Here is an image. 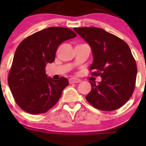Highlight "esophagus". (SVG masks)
<instances>
[{
  "mask_svg": "<svg viewBox=\"0 0 146 146\" xmlns=\"http://www.w3.org/2000/svg\"><path fill=\"white\" fill-rule=\"evenodd\" d=\"M80 80L79 78H70L69 79V82L70 84L71 83H78V82H80Z\"/></svg>",
  "mask_w": 146,
  "mask_h": 146,
  "instance_id": "34e87169",
  "label": "esophagus"
}]
</instances>
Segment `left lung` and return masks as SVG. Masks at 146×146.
Listing matches in <instances>:
<instances>
[{
    "label": "left lung",
    "instance_id": "8db88e82",
    "mask_svg": "<svg viewBox=\"0 0 146 146\" xmlns=\"http://www.w3.org/2000/svg\"><path fill=\"white\" fill-rule=\"evenodd\" d=\"M90 45L93 62L90 70L102 81L90 82L91 91L85 97L94 107L102 111L120 108L133 94L137 66L129 45L115 35L98 27L74 28Z\"/></svg>",
    "mask_w": 146,
    "mask_h": 146
}]
</instances>
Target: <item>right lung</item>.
I'll return each instance as SVG.
<instances>
[{
  "mask_svg": "<svg viewBox=\"0 0 146 146\" xmlns=\"http://www.w3.org/2000/svg\"><path fill=\"white\" fill-rule=\"evenodd\" d=\"M76 36L66 27H51L34 33L19 44L8 74V85L19 107L32 114L45 113L58 101L68 85L67 78L53 80L46 74L62 42Z\"/></svg>",
  "mask_w": 146,
  "mask_h": 146,
  "instance_id": "add662e5",
  "label": "right lung"
}]
</instances>
